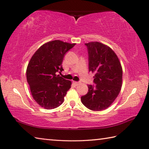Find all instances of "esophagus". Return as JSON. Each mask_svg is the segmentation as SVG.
Segmentation results:
<instances>
[{"label":"esophagus","mask_w":149,"mask_h":149,"mask_svg":"<svg viewBox=\"0 0 149 149\" xmlns=\"http://www.w3.org/2000/svg\"><path fill=\"white\" fill-rule=\"evenodd\" d=\"M73 83H74L75 85H78V84H79V82H77V81H73Z\"/></svg>","instance_id":"obj_1"}]
</instances>
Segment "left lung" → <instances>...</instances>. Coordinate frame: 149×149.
I'll return each instance as SVG.
<instances>
[{"mask_svg":"<svg viewBox=\"0 0 149 149\" xmlns=\"http://www.w3.org/2000/svg\"><path fill=\"white\" fill-rule=\"evenodd\" d=\"M88 54L89 72L95 73V85H88V92L81 97V102L92 111L109 107L121 90L122 68L113 50L97 42L85 43Z\"/></svg>","mask_w":149,"mask_h":149,"instance_id":"left-lung-1","label":"left lung"}]
</instances>
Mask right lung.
Returning <instances> with one entry per match:
<instances>
[{
  "label": "right lung",
  "instance_id": "right-lung-1",
  "mask_svg": "<svg viewBox=\"0 0 149 149\" xmlns=\"http://www.w3.org/2000/svg\"><path fill=\"white\" fill-rule=\"evenodd\" d=\"M75 43L54 40L41 46L28 64L26 76L33 99L40 106L51 109L63 102L70 81L57 75L63 70L62 62L65 54Z\"/></svg>",
  "mask_w": 149,
  "mask_h": 149
}]
</instances>
